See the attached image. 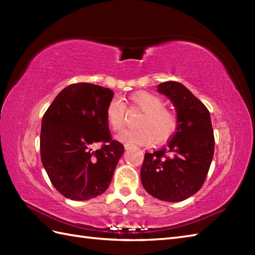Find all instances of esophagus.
<instances>
[{"label": "esophagus", "mask_w": 255, "mask_h": 255, "mask_svg": "<svg viewBox=\"0 0 255 255\" xmlns=\"http://www.w3.org/2000/svg\"><path fill=\"white\" fill-rule=\"evenodd\" d=\"M124 147H125V149L128 150V149H130V148H131V144H130V143H125V144H124Z\"/></svg>", "instance_id": "34e87169"}]
</instances>
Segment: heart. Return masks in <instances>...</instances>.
Here are the masks:
<instances>
[{
    "mask_svg": "<svg viewBox=\"0 0 255 255\" xmlns=\"http://www.w3.org/2000/svg\"><path fill=\"white\" fill-rule=\"evenodd\" d=\"M131 106L142 112L137 122L138 129H128L118 134L117 139L130 144L148 145L161 143L170 139L177 128L176 113L163 106L160 96L149 92H138L130 96ZM106 119L114 131L122 130L126 123V105L113 99L106 107Z\"/></svg>",
    "mask_w": 255,
    "mask_h": 255,
    "instance_id": "1",
    "label": "heart"
}]
</instances>
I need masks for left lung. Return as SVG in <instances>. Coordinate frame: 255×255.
Returning <instances> with one entry per match:
<instances>
[{
	"mask_svg": "<svg viewBox=\"0 0 255 255\" xmlns=\"http://www.w3.org/2000/svg\"><path fill=\"white\" fill-rule=\"evenodd\" d=\"M158 88L175 106L177 128L166 147L144 154L140 176L153 197L181 202L197 193L207 177L214 156V130L207 107L183 84L167 81Z\"/></svg>",
	"mask_w": 255,
	"mask_h": 255,
	"instance_id": "left-lung-1",
	"label": "left lung"
}]
</instances>
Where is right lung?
I'll list each match as a JSON object with an SVG mask.
<instances>
[{
  "label": "right lung",
  "instance_id": "add662e5",
  "mask_svg": "<svg viewBox=\"0 0 255 255\" xmlns=\"http://www.w3.org/2000/svg\"><path fill=\"white\" fill-rule=\"evenodd\" d=\"M114 92L92 83L63 89L44 114L41 162L52 185L64 197L88 200L104 193L124 153L113 140L106 107ZM102 144L93 151L91 145Z\"/></svg>",
  "mask_w": 255,
  "mask_h": 255
}]
</instances>
